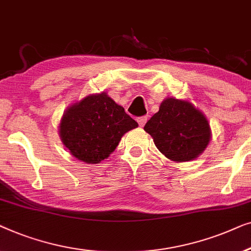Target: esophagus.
I'll use <instances>...</instances> for the list:
<instances>
[{
	"label": "esophagus",
	"instance_id": "34e87169",
	"mask_svg": "<svg viewBox=\"0 0 251 251\" xmlns=\"http://www.w3.org/2000/svg\"><path fill=\"white\" fill-rule=\"evenodd\" d=\"M147 121H148V117H147V116H143V117L137 118V123H139V125H140L141 127H143L144 125H146Z\"/></svg>",
	"mask_w": 251,
	"mask_h": 251
}]
</instances>
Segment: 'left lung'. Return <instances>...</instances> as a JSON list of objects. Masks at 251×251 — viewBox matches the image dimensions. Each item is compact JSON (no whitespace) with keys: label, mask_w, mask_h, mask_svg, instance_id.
<instances>
[{"label":"left lung","mask_w":251,"mask_h":251,"mask_svg":"<svg viewBox=\"0 0 251 251\" xmlns=\"http://www.w3.org/2000/svg\"><path fill=\"white\" fill-rule=\"evenodd\" d=\"M157 149L169 160L185 162L206 150L211 129L203 112L188 100L166 98L144 126Z\"/></svg>","instance_id":"obj_1"}]
</instances>
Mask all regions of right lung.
Here are the masks:
<instances>
[{
  "instance_id": "1",
  "label": "right lung",
  "mask_w": 251,
  "mask_h": 251,
  "mask_svg": "<svg viewBox=\"0 0 251 251\" xmlns=\"http://www.w3.org/2000/svg\"><path fill=\"white\" fill-rule=\"evenodd\" d=\"M139 124L105 92L70 104L59 124V135L70 154L86 164L110 156L123 135Z\"/></svg>"
}]
</instances>
